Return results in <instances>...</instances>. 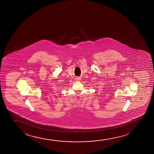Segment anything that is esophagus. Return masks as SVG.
<instances>
[{
  "mask_svg": "<svg viewBox=\"0 0 154 154\" xmlns=\"http://www.w3.org/2000/svg\"><path fill=\"white\" fill-rule=\"evenodd\" d=\"M76 79H77V80H80V78H76Z\"/></svg>",
  "mask_w": 154,
  "mask_h": 154,
  "instance_id": "obj_1",
  "label": "esophagus"
}]
</instances>
